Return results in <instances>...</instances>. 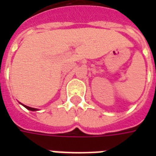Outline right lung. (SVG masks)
I'll return each instance as SVG.
<instances>
[{
  "instance_id": "1",
  "label": "right lung",
  "mask_w": 156,
  "mask_h": 156,
  "mask_svg": "<svg viewBox=\"0 0 156 156\" xmlns=\"http://www.w3.org/2000/svg\"><path fill=\"white\" fill-rule=\"evenodd\" d=\"M24 107H25L26 108H27L28 110H31V111H37V110H38L37 108H31V107H28V106H27V105H22Z\"/></svg>"
}]
</instances>
